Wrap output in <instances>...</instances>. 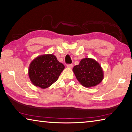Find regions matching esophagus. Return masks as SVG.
I'll list each match as a JSON object with an SVG mask.
<instances>
[{"instance_id": "obj_1", "label": "esophagus", "mask_w": 132, "mask_h": 132, "mask_svg": "<svg viewBox=\"0 0 132 132\" xmlns=\"http://www.w3.org/2000/svg\"><path fill=\"white\" fill-rule=\"evenodd\" d=\"M67 68H69V69H71L73 68V64H67Z\"/></svg>"}]
</instances>
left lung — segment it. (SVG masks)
Listing matches in <instances>:
<instances>
[{"mask_svg": "<svg viewBox=\"0 0 132 132\" xmlns=\"http://www.w3.org/2000/svg\"><path fill=\"white\" fill-rule=\"evenodd\" d=\"M73 71L78 81L85 87H92L101 82L104 79L103 70L98 62L91 58H84Z\"/></svg>", "mask_w": 132, "mask_h": 132, "instance_id": "left-lung-1", "label": "left lung"}]
</instances>
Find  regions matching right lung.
I'll list each match as a JSON object with an SVG mask.
<instances>
[{
    "instance_id": "obj_1",
    "label": "right lung",
    "mask_w": 132,
    "mask_h": 132,
    "mask_svg": "<svg viewBox=\"0 0 132 132\" xmlns=\"http://www.w3.org/2000/svg\"><path fill=\"white\" fill-rule=\"evenodd\" d=\"M64 69V66L54 55H42L31 62L28 76L32 84L45 89L57 81Z\"/></svg>"
}]
</instances>
